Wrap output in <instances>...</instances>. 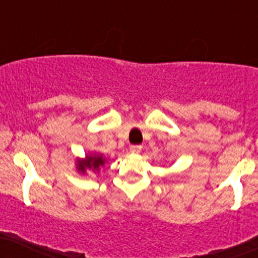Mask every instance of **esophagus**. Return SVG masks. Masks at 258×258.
<instances>
[{
	"mask_svg": "<svg viewBox=\"0 0 258 258\" xmlns=\"http://www.w3.org/2000/svg\"><path fill=\"white\" fill-rule=\"evenodd\" d=\"M131 152L133 154H139L142 152V146H132Z\"/></svg>",
	"mask_w": 258,
	"mask_h": 258,
	"instance_id": "1",
	"label": "esophagus"
}]
</instances>
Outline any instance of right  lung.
Returning a JSON list of instances; mask_svg holds the SVG:
<instances>
[{
  "instance_id": "obj_1",
  "label": "right lung",
  "mask_w": 258,
  "mask_h": 258,
  "mask_svg": "<svg viewBox=\"0 0 258 258\" xmlns=\"http://www.w3.org/2000/svg\"><path fill=\"white\" fill-rule=\"evenodd\" d=\"M106 162V158L101 153L86 154L85 158L76 159V170L81 175H86L87 170L92 171V172H99L100 167H104Z\"/></svg>"
}]
</instances>
